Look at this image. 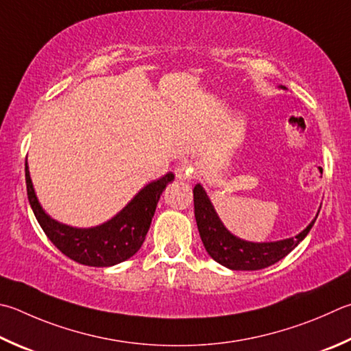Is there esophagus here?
Segmentation results:
<instances>
[{
	"label": "esophagus",
	"mask_w": 351,
	"mask_h": 351,
	"mask_svg": "<svg viewBox=\"0 0 351 351\" xmlns=\"http://www.w3.org/2000/svg\"><path fill=\"white\" fill-rule=\"evenodd\" d=\"M175 175H176V178L178 180H182V181H190V180H193V176H195V170H193V167L192 165H190L189 162H180L176 165V169H175Z\"/></svg>",
	"instance_id": "34e87169"
}]
</instances>
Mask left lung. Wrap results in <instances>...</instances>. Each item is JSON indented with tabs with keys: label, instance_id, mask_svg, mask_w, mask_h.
<instances>
[{
	"label": "left lung",
	"instance_id": "1",
	"mask_svg": "<svg viewBox=\"0 0 351 351\" xmlns=\"http://www.w3.org/2000/svg\"><path fill=\"white\" fill-rule=\"evenodd\" d=\"M281 88L285 87L281 86ZM193 201L197 230L204 247L216 263L230 270H261L276 264L307 237L317 218L316 215L315 219L295 238L273 242H250L234 237L227 230L201 184H196L193 189Z\"/></svg>",
	"mask_w": 351,
	"mask_h": 351
}]
</instances>
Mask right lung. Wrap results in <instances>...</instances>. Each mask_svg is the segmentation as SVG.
Returning <instances> with one entry per match:
<instances>
[{
	"instance_id": "right-lung-1",
	"label": "right lung",
	"mask_w": 351,
	"mask_h": 351,
	"mask_svg": "<svg viewBox=\"0 0 351 351\" xmlns=\"http://www.w3.org/2000/svg\"><path fill=\"white\" fill-rule=\"evenodd\" d=\"M173 180L175 175L170 171L139 190L133 196V199L112 219L95 227L78 228L62 224L44 212L36 197L34 184L30 180L29 165L25 161L27 197L44 233L67 258L90 267L117 265L132 258L141 248L145 234L150 228L159 197L167 184Z\"/></svg>"
}]
</instances>
